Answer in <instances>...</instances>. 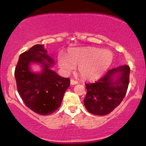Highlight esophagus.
<instances>
[{
	"mask_svg": "<svg viewBox=\"0 0 146 146\" xmlns=\"http://www.w3.org/2000/svg\"><path fill=\"white\" fill-rule=\"evenodd\" d=\"M78 84V81L73 80V79H71V85H75V84Z\"/></svg>",
	"mask_w": 146,
	"mask_h": 146,
	"instance_id": "34e87169",
	"label": "esophagus"
}]
</instances>
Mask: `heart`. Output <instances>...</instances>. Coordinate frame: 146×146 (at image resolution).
I'll return each mask as SVG.
<instances>
[{
    "label": "heart",
    "mask_w": 146,
    "mask_h": 146,
    "mask_svg": "<svg viewBox=\"0 0 146 146\" xmlns=\"http://www.w3.org/2000/svg\"><path fill=\"white\" fill-rule=\"evenodd\" d=\"M113 54L108 50L91 46L73 48L68 50L67 57L60 55L58 62L66 73H70L78 65L79 74L84 80H93L101 77L113 61Z\"/></svg>",
    "instance_id": "obj_1"
}]
</instances>
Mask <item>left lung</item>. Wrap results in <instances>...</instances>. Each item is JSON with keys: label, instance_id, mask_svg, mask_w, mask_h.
I'll list each match as a JSON object with an SVG mask.
<instances>
[{"label": "left lung", "instance_id": "left-lung-1", "mask_svg": "<svg viewBox=\"0 0 146 146\" xmlns=\"http://www.w3.org/2000/svg\"><path fill=\"white\" fill-rule=\"evenodd\" d=\"M130 71L128 65L120 66L108 70L96 82L85 84L87 92L84 102L86 110L96 115L111 113L126 94Z\"/></svg>", "mask_w": 146, "mask_h": 146}]
</instances>
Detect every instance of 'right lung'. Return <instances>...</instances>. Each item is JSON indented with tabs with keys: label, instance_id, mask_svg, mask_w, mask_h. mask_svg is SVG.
<instances>
[{
	"label": "right lung",
	"instance_id": "obj_1",
	"mask_svg": "<svg viewBox=\"0 0 146 146\" xmlns=\"http://www.w3.org/2000/svg\"><path fill=\"white\" fill-rule=\"evenodd\" d=\"M31 63L41 64L40 73L31 71ZM53 64L54 61L46 54L44 45L36 44L20 55L15 68L18 93L28 108L41 115H51L58 109L70 86L69 79L59 76L51 69Z\"/></svg>",
	"mask_w": 146,
	"mask_h": 146
}]
</instances>
